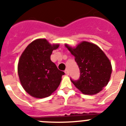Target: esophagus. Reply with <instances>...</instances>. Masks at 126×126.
Returning a JSON list of instances; mask_svg holds the SVG:
<instances>
[{"instance_id": "1", "label": "esophagus", "mask_w": 126, "mask_h": 126, "mask_svg": "<svg viewBox=\"0 0 126 126\" xmlns=\"http://www.w3.org/2000/svg\"><path fill=\"white\" fill-rule=\"evenodd\" d=\"M64 72H65V74H67V75H69V71H68V69H66L65 70V71H64Z\"/></svg>"}]
</instances>
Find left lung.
Returning a JSON list of instances; mask_svg holds the SVG:
<instances>
[{"instance_id":"8db88e82","label":"left lung","mask_w":126,"mask_h":126,"mask_svg":"<svg viewBox=\"0 0 126 126\" xmlns=\"http://www.w3.org/2000/svg\"><path fill=\"white\" fill-rule=\"evenodd\" d=\"M65 47L75 57L80 70L79 79L74 81L76 87L84 94H96L106 86L110 78L112 65L101 48L94 43L82 42L76 48Z\"/></svg>"}]
</instances>
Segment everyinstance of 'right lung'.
<instances>
[{
  "instance_id": "1",
  "label": "right lung",
  "mask_w": 126,
  "mask_h": 126,
  "mask_svg": "<svg viewBox=\"0 0 126 126\" xmlns=\"http://www.w3.org/2000/svg\"><path fill=\"white\" fill-rule=\"evenodd\" d=\"M59 44L51 45L46 39H37L29 44L19 60L17 73L22 86L37 98L49 96L57 90L65 73L50 60Z\"/></svg>"
}]
</instances>
